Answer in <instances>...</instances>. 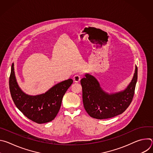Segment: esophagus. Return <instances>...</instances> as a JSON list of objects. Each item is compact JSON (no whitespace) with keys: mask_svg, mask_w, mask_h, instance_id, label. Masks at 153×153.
<instances>
[{"mask_svg":"<svg viewBox=\"0 0 153 153\" xmlns=\"http://www.w3.org/2000/svg\"><path fill=\"white\" fill-rule=\"evenodd\" d=\"M81 77H82L81 74H76V75L73 77L74 82H79L80 80Z\"/></svg>","mask_w":153,"mask_h":153,"instance_id":"obj_1","label":"esophagus"}]
</instances>
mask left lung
Returning <instances> with one entry per match:
<instances>
[{"instance_id":"1","label":"left lung","mask_w":153,"mask_h":153,"mask_svg":"<svg viewBox=\"0 0 153 153\" xmlns=\"http://www.w3.org/2000/svg\"><path fill=\"white\" fill-rule=\"evenodd\" d=\"M137 80V67L134 77L123 91L109 94L100 88L96 79L86 74L80 80L83 106L91 117L97 119L111 118L123 113L131 103Z\"/></svg>"}]
</instances>
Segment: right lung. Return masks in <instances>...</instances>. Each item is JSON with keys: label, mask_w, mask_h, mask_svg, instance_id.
I'll list each match as a JSON object with an SVG mask.
<instances>
[{"label": "right lung", "mask_w": 153, "mask_h": 153, "mask_svg": "<svg viewBox=\"0 0 153 153\" xmlns=\"http://www.w3.org/2000/svg\"><path fill=\"white\" fill-rule=\"evenodd\" d=\"M73 82V79H69L56 84L45 94L27 95L18 86L13 63L9 85L11 97L17 108L27 118L40 124L49 122L56 117L62 98Z\"/></svg>", "instance_id": "1"}]
</instances>
